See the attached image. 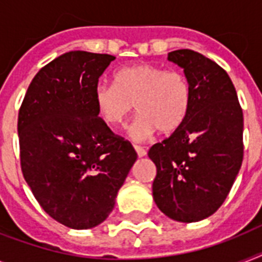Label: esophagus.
Instances as JSON below:
<instances>
[{"mask_svg": "<svg viewBox=\"0 0 262 262\" xmlns=\"http://www.w3.org/2000/svg\"><path fill=\"white\" fill-rule=\"evenodd\" d=\"M135 149H136V152H137L139 158H144V156L147 155V151H145L143 147H140V145H135Z\"/></svg>", "mask_w": 262, "mask_h": 262, "instance_id": "1", "label": "esophagus"}]
</instances>
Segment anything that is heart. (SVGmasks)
<instances>
[{
  "mask_svg": "<svg viewBox=\"0 0 262 262\" xmlns=\"http://www.w3.org/2000/svg\"><path fill=\"white\" fill-rule=\"evenodd\" d=\"M99 115L113 127L123 126L135 108L130 126L135 140L145 141L156 132L171 133L186 119L191 103L190 84L178 71L137 63L114 73V84L99 83L94 91Z\"/></svg>",
  "mask_w": 262,
  "mask_h": 262,
  "instance_id": "obj_1",
  "label": "heart"
}]
</instances>
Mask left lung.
Wrapping results in <instances>:
<instances>
[{"instance_id":"obj_1","label":"left lung","mask_w":262,"mask_h":262,"mask_svg":"<svg viewBox=\"0 0 262 262\" xmlns=\"http://www.w3.org/2000/svg\"><path fill=\"white\" fill-rule=\"evenodd\" d=\"M168 61L185 72L191 103L168 139L152 145V194L170 219L193 223L215 213L244 159V113L227 72L197 51L175 50Z\"/></svg>"}]
</instances>
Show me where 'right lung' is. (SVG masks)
Here are the masks:
<instances>
[{
    "label": "right lung",
    "instance_id": "1",
    "mask_svg": "<svg viewBox=\"0 0 262 262\" xmlns=\"http://www.w3.org/2000/svg\"><path fill=\"white\" fill-rule=\"evenodd\" d=\"M115 57L69 51L36 73L18 111L20 163L43 211L75 230L107 219L137 159L100 117L94 91Z\"/></svg>",
    "mask_w": 262,
    "mask_h": 262
}]
</instances>
